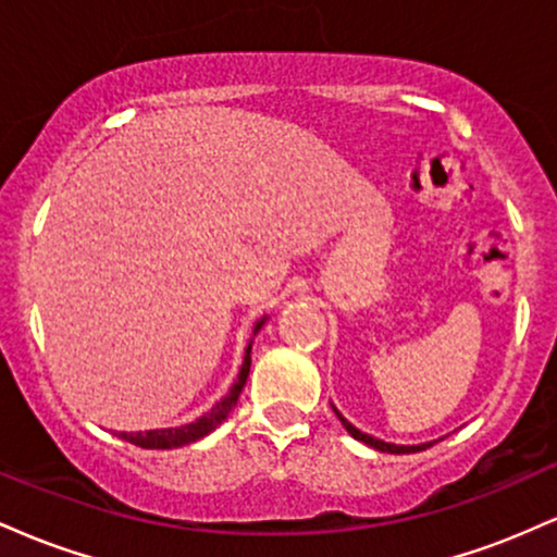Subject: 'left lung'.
<instances>
[{
  "mask_svg": "<svg viewBox=\"0 0 557 557\" xmlns=\"http://www.w3.org/2000/svg\"><path fill=\"white\" fill-rule=\"evenodd\" d=\"M332 411L337 413V419H341V424L345 426V430H348V434L354 440H359V443H363V445H369V447H374V450H380V453H419V450H426V447L430 445H434V443H421V445H393V443H385V440H376V437H372V434H367V432H361V430H356L354 424H350L348 419L343 417L341 411H337L335 406H332Z\"/></svg>",
  "mask_w": 557,
  "mask_h": 557,
  "instance_id": "8db88e82",
  "label": "left lung"
}]
</instances>
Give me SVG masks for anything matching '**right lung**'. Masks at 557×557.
Masks as SVG:
<instances>
[{"label": "right lung", "instance_id": "obj_1", "mask_svg": "<svg viewBox=\"0 0 557 557\" xmlns=\"http://www.w3.org/2000/svg\"><path fill=\"white\" fill-rule=\"evenodd\" d=\"M264 322H267V317H261L259 322L253 324V335H257V332L261 330V324H264ZM248 372H251V343H248L246 356H243L238 380H235V385L230 387V393L225 395V398L216 403V406H212V411H207L201 419L190 421V424L175 426V430L120 432V437L127 440V443H131V445L146 447V450H170V447H183V445L196 443V440L207 437V434L214 432L216 426H220L222 421L227 419V413L235 408V403H238L240 393H243V385H246V380H248Z\"/></svg>", "mask_w": 557, "mask_h": 557}]
</instances>
